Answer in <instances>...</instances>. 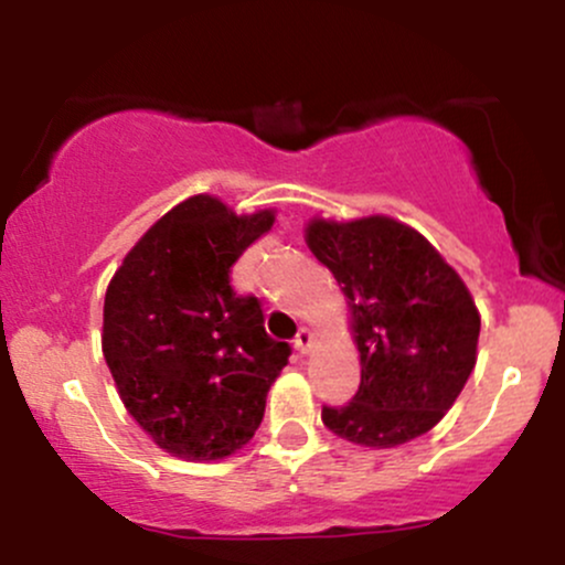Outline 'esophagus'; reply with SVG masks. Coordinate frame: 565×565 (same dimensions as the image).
Segmentation results:
<instances>
[{
	"instance_id": "esophagus-1",
	"label": "esophagus",
	"mask_w": 565,
	"mask_h": 565,
	"mask_svg": "<svg viewBox=\"0 0 565 565\" xmlns=\"http://www.w3.org/2000/svg\"><path fill=\"white\" fill-rule=\"evenodd\" d=\"M295 350H297V353H302V355L313 350V332H310V329H300V332H297Z\"/></svg>"
}]
</instances>
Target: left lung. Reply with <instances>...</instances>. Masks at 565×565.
Wrapping results in <instances>:
<instances>
[{
    "mask_svg": "<svg viewBox=\"0 0 565 565\" xmlns=\"http://www.w3.org/2000/svg\"><path fill=\"white\" fill-rule=\"evenodd\" d=\"M308 246L342 284L361 353L359 391L345 406H323V425L372 449L425 436L476 366L481 316L468 287L391 217L313 220Z\"/></svg>",
    "mask_w": 565,
    "mask_h": 565,
    "instance_id": "obj_1",
    "label": "left lung"
}]
</instances>
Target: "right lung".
I'll return each instance as SVG.
<instances>
[{
  "mask_svg": "<svg viewBox=\"0 0 565 565\" xmlns=\"http://www.w3.org/2000/svg\"><path fill=\"white\" fill-rule=\"evenodd\" d=\"M274 225L193 196L132 246L103 305V355L127 412L161 449L223 459L255 436L291 348L268 337L231 268Z\"/></svg>",
  "mask_w": 565,
  "mask_h": 565,
  "instance_id": "obj_1",
  "label": "right lung"
}]
</instances>
